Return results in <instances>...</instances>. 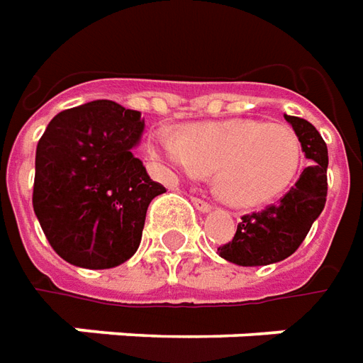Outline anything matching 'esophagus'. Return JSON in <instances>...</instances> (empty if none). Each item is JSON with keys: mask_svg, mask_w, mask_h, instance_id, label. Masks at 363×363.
<instances>
[{"mask_svg": "<svg viewBox=\"0 0 363 363\" xmlns=\"http://www.w3.org/2000/svg\"><path fill=\"white\" fill-rule=\"evenodd\" d=\"M191 201H194L195 207H197V209L201 211V213H209V211L213 209V207H211L209 203H207V201H201V199H197V197H194Z\"/></svg>", "mask_w": 363, "mask_h": 363, "instance_id": "1", "label": "esophagus"}]
</instances>
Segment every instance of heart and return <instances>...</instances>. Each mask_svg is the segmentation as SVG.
I'll return each instance as SVG.
<instances>
[{"label": "heart", "mask_w": 363, "mask_h": 363, "mask_svg": "<svg viewBox=\"0 0 363 363\" xmlns=\"http://www.w3.org/2000/svg\"><path fill=\"white\" fill-rule=\"evenodd\" d=\"M150 154L174 176L197 179L213 169L217 194L236 207H254L285 194L303 160L291 127L254 119L201 123L182 135L160 128L150 138Z\"/></svg>", "instance_id": "obj_1"}]
</instances>
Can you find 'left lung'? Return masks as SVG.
Masks as SVG:
<instances>
[{"mask_svg":"<svg viewBox=\"0 0 363 363\" xmlns=\"http://www.w3.org/2000/svg\"><path fill=\"white\" fill-rule=\"evenodd\" d=\"M285 121L299 136L301 150L311 166L303 169L295 186L279 201L244 215L233 240L218 248V256L236 266H269L289 258L325 209L326 143L309 121L291 115H285Z\"/></svg>","mask_w":363,"mask_h":363,"instance_id":"left-lung-1","label":"left lung"}]
</instances>
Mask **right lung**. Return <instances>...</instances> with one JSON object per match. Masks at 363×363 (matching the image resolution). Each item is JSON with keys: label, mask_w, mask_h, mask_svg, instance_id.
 <instances>
[{"label": "right lung", "mask_w": 363, "mask_h": 363, "mask_svg": "<svg viewBox=\"0 0 363 363\" xmlns=\"http://www.w3.org/2000/svg\"><path fill=\"white\" fill-rule=\"evenodd\" d=\"M143 130L140 111L97 99L58 113L40 136L33 209L72 266L109 269L138 250L146 209L166 191L133 154Z\"/></svg>", "instance_id": "right-lung-1"}]
</instances>
